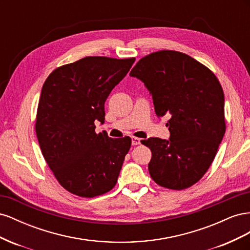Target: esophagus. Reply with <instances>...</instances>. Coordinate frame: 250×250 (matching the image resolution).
Returning a JSON list of instances; mask_svg holds the SVG:
<instances>
[{"mask_svg":"<svg viewBox=\"0 0 250 250\" xmlns=\"http://www.w3.org/2000/svg\"><path fill=\"white\" fill-rule=\"evenodd\" d=\"M131 144H132V146L140 145V144H141V139H139L137 137H132L131 138Z\"/></svg>","mask_w":250,"mask_h":250,"instance_id":"34e87169","label":"esophagus"}]
</instances>
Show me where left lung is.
<instances>
[{"mask_svg": "<svg viewBox=\"0 0 250 250\" xmlns=\"http://www.w3.org/2000/svg\"><path fill=\"white\" fill-rule=\"evenodd\" d=\"M152 96L157 117L168 115L170 139L149 138L150 176L184 190L206 174L225 133L224 94L206 65L185 53L163 50L140 59L130 72Z\"/></svg>", "mask_w": 250, "mask_h": 250, "instance_id": "obj_1", "label": "left lung"}]
</instances>
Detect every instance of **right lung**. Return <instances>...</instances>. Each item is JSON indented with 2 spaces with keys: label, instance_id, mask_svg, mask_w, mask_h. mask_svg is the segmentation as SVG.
Returning a JSON list of instances; mask_svg holds the SVG:
<instances>
[{
  "label": "right lung",
  "instance_id": "add662e5",
  "mask_svg": "<svg viewBox=\"0 0 250 250\" xmlns=\"http://www.w3.org/2000/svg\"><path fill=\"white\" fill-rule=\"evenodd\" d=\"M134 62L88 56L57 67L43 83L37 140L58 183L72 194L93 198L117 184L131 139L96 133L95 122H104V103Z\"/></svg>",
  "mask_w": 250,
  "mask_h": 250
}]
</instances>
